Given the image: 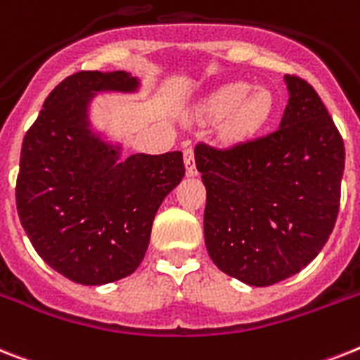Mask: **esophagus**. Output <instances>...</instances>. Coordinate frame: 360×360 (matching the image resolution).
<instances>
[{
    "label": "esophagus",
    "mask_w": 360,
    "mask_h": 360,
    "mask_svg": "<svg viewBox=\"0 0 360 360\" xmlns=\"http://www.w3.org/2000/svg\"><path fill=\"white\" fill-rule=\"evenodd\" d=\"M183 155H185L186 175H190V177L198 175V168H195V160H194V148H192L190 144H185V148H183Z\"/></svg>",
    "instance_id": "esophagus-1"
}]
</instances>
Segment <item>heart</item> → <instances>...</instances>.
I'll return each mask as SVG.
<instances>
[{
    "label": "heart",
    "mask_w": 360,
    "mask_h": 360,
    "mask_svg": "<svg viewBox=\"0 0 360 360\" xmlns=\"http://www.w3.org/2000/svg\"><path fill=\"white\" fill-rule=\"evenodd\" d=\"M205 110L212 118L229 116V133L235 136H248L264 127L274 110V103L268 89H253L246 81H236L216 90L207 99Z\"/></svg>",
    "instance_id": "1"
}]
</instances>
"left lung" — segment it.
<instances>
[{"mask_svg":"<svg viewBox=\"0 0 360 360\" xmlns=\"http://www.w3.org/2000/svg\"><path fill=\"white\" fill-rule=\"evenodd\" d=\"M279 129L231 148L195 146L207 188L203 233L224 274L270 286L305 268L326 246L340 207L344 140L316 90L285 75Z\"/></svg>","mask_w":360,"mask_h":360,"instance_id":"obj_1","label":"left lung"}]
</instances>
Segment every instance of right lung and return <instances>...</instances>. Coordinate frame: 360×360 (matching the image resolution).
<instances>
[{
    "label": "right lung",
    "mask_w": 360,
    "mask_h": 360,
    "mask_svg": "<svg viewBox=\"0 0 360 360\" xmlns=\"http://www.w3.org/2000/svg\"><path fill=\"white\" fill-rule=\"evenodd\" d=\"M125 72H77L58 83L23 136L16 207L37 253L81 285L131 276L150 244L160 203L185 177L181 151L136 153L92 133L90 99L134 92Z\"/></svg>",
    "instance_id": "1"
}]
</instances>
